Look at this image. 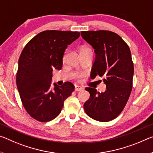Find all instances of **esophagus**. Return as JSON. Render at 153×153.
<instances>
[{"instance_id": "esophagus-1", "label": "esophagus", "mask_w": 153, "mask_h": 153, "mask_svg": "<svg viewBox=\"0 0 153 153\" xmlns=\"http://www.w3.org/2000/svg\"><path fill=\"white\" fill-rule=\"evenodd\" d=\"M83 90V88L79 86H75V91H81Z\"/></svg>"}]
</instances>
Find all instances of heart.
<instances>
[{
    "label": "heart",
    "instance_id": "1",
    "mask_svg": "<svg viewBox=\"0 0 153 153\" xmlns=\"http://www.w3.org/2000/svg\"><path fill=\"white\" fill-rule=\"evenodd\" d=\"M82 50H86V51H90V52H92V50L91 48H89L88 47H84L82 48Z\"/></svg>",
    "mask_w": 153,
    "mask_h": 153
}]
</instances>
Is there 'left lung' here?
I'll list each match as a JSON object with an SVG mask.
<instances>
[{"label":"left lung","mask_w":153,"mask_h":153,"mask_svg":"<svg viewBox=\"0 0 153 153\" xmlns=\"http://www.w3.org/2000/svg\"><path fill=\"white\" fill-rule=\"evenodd\" d=\"M82 38L94 48L96 57L91 77L103 78L106 91L87 87L90 98L84 104L86 114L108 122L122 112L129 98L134 73L129 46L118 34L109 30L82 31Z\"/></svg>","instance_id":"obj_1"}]
</instances>
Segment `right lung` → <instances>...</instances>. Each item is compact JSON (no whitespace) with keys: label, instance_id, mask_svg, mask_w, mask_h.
Masks as SVG:
<instances>
[{"label":"right lung","instance_id":"add662e5","mask_svg":"<svg viewBox=\"0 0 153 153\" xmlns=\"http://www.w3.org/2000/svg\"><path fill=\"white\" fill-rule=\"evenodd\" d=\"M79 35L76 31L45 30L29 41L22 52L16 84L23 106L34 119H54L74 92L75 86L69 82L60 86L54 83V90L50 86L53 69H61L65 50Z\"/></svg>","mask_w":153,"mask_h":153}]
</instances>
